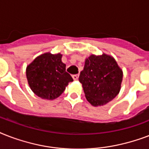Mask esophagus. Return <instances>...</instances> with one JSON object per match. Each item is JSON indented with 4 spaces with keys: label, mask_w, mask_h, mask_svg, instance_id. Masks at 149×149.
<instances>
[{
    "label": "esophagus",
    "mask_w": 149,
    "mask_h": 149,
    "mask_svg": "<svg viewBox=\"0 0 149 149\" xmlns=\"http://www.w3.org/2000/svg\"><path fill=\"white\" fill-rule=\"evenodd\" d=\"M79 74L72 75V78H73V79H74V80H77V79H79Z\"/></svg>",
    "instance_id": "obj_1"
}]
</instances>
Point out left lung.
I'll list each match as a JSON object with an SVG mask.
<instances>
[{
	"label": "left lung",
	"mask_w": 149,
	"mask_h": 149,
	"mask_svg": "<svg viewBox=\"0 0 149 149\" xmlns=\"http://www.w3.org/2000/svg\"><path fill=\"white\" fill-rule=\"evenodd\" d=\"M123 73L111 56L92 55L86 58L79 81L86 100L93 106H103L118 95Z\"/></svg>",
	"instance_id": "1"
}]
</instances>
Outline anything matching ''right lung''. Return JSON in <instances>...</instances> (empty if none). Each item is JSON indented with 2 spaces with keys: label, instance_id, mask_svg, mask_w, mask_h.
Segmentation results:
<instances>
[{
  "label": "right lung",
  "instance_id": "obj_1",
  "mask_svg": "<svg viewBox=\"0 0 149 149\" xmlns=\"http://www.w3.org/2000/svg\"><path fill=\"white\" fill-rule=\"evenodd\" d=\"M61 54L49 52L41 55L27 67L26 76L31 91L42 99L58 97L65 86L72 82V77L65 71V64Z\"/></svg>",
  "mask_w": 149,
  "mask_h": 149
}]
</instances>
